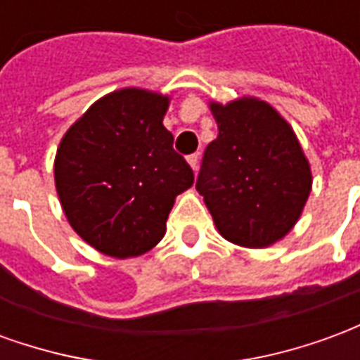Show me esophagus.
Segmentation results:
<instances>
[{
	"label": "esophagus",
	"mask_w": 360,
	"mask_h": 360,
	"mask_svg": "<svg viewBox=\"0 0 360 360\" xmlns=\"http://www.w3.org/2000/svg\"><path fill=\"white\" fill-rule=\"evenodd\" d=\"M187 162L193 169H196V167H198V154H191V156L187 158Z\"/></svg>",
	"instance_id": "obj_1"
}]
</instances>
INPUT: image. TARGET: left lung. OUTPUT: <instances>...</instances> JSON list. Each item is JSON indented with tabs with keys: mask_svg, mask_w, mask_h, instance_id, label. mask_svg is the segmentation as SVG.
<instances>
[{
	"mask_svg": "<svg viewBox=\"0 0 360 360\" xmlns=\"http://www.w3.org/2000/svg\"><path fill=\"white\" fill-rule=\"evenodd\" d=\"M218 139L204 150L196 191L227 241L264 249L285 237L310 195L312 175L293 129L270 103H212Z\"/></svg>",
	"mask_w": 360,
	"mask_h": 360,
	"instance_id": "left-lung-1",
	"label": "left lung"
}]
</instances>
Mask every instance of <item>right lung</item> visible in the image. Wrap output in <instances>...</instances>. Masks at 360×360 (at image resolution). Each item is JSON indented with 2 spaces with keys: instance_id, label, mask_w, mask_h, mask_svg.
Wrapping results in <instances>:
<instances>
[{
  "instance_id": "add662e5",
  "label": "right lung",
  "mask_w": 360,
  "mask_h": 360,
  "mask_svg": "<svg viewBox=\"0 0 360 360\" xmlns=\"http://www.w3.org/2000/svg\"><path fill=\"white\" fill-rule=\"evenodd\" d=\"M169 98L141 89L103 96L75 123L56 156V187L69 224L108 257L156 247L175 196L195 183L164 127Z\"/></svg>"
}]
</instances>
